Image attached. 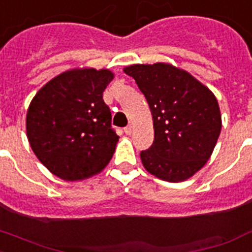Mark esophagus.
Returning <instances> with one entry per match:
<instances>
[{
	"instance_id": "34e87169",
	"label": "esophagus",
	"mask_w": 252,
	"mask_h": 252,
	"mask_svg": "<svg viewBox=\"0 0 252 252\" xmlns=\"http://www.w3.org/2000/svg\"><path fill=\"white\" fill-rule=\"evenodd\" d=\"M124 132H126V134H128V136H129V134H132V132H133V126H126V128H124Z\"/></svg>"
}]
</instances>
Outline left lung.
Segmentation results:
<instances>
[{
  "instance_id": "1",
  "label": "left lung",
  "mask_w": 252,
  "mask_h": 252,
  "mask_svg": "<svg viewBox=\"0 0 252 252\" xmlns=\"http://www.w3.org/2000/svg\"><path fill=\"white\" fill-rule=\"evenodd\" d=\"M146 98L154 142L141 151L145 169L168 183L197 173L210 159L221 130L218 99L189 72L168 63L124 68Z\"/></svg>"
}]
</instances>
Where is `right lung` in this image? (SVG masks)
Wrapping results in <instances>:
<instances>
[{"instance_id":"1","label":"right lung","mask_w":252,"mask_h":252,"mask_svg":"<svg viewBox=\"0 0 252 252\" xmlns=\"http://www.w3.org/2000/svg\"><path fill=\"white\" fill-rule=\"evenodd\" d=\"M112 79L110 69H69L31 101L27 137L38 160L59 179L85 180L111 160L119 136L111 128L103 91Z\"/></svg>"}]
</instances>
